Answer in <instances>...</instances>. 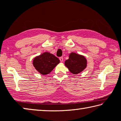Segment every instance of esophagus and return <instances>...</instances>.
I'll list each match as a JSON object with an SVG mask.
<instances>
[{
    "mask_svg": "<svg viewBox=\"0 0 121 121\" xmlns=\"http://www.w3.org/2000/svg\"><path fill=\"white\" fill-rule=\"evenodd\" d=\"M59 60H60V61H61V62H63V57H60V58H59Z\"/></svg>",
    "mask_w": 121,
    "mask_h": 121,
    "instance_id": "esophagus-1",
    "label": "esophagus"
}]
</instances>
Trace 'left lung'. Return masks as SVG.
<instances>
[{
	"mask_svg": "<svg viewBox=\"0 0 121 121\" xmlns=\"http://www.w3.org/2000/svg\"><path fill=\"white\" fill-rule=\"evenodd\" d=\"M65 65L72 73L77 74L86 67L87 61L84 56L71 53L69 54V59L66 60Z\"/></svg>",
	"mask_w": 121,
	"mask_h": 121,
	"instance_id": "left-lung-1",
	"label": "left lung"
}]
</instances>
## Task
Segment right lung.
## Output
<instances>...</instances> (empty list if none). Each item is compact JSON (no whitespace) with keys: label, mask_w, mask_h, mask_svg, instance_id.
Masks as SVG:
<instances>
[{"label":"right lung","mask_w":121,"mask_h":121,"mask_svg":"<svg viewBox=\"0 0 121 121\" xmlns=\"http://www.w3.org/2000/svg\"><path fill=\"white\" fill-rule=\"evenodd\" d=\"M59 62L60 60L55 56L45 52L34 58L33 65L41 74L46 75L50 73Z\"/></svg>","instance_id":"1"}]
</instances>
